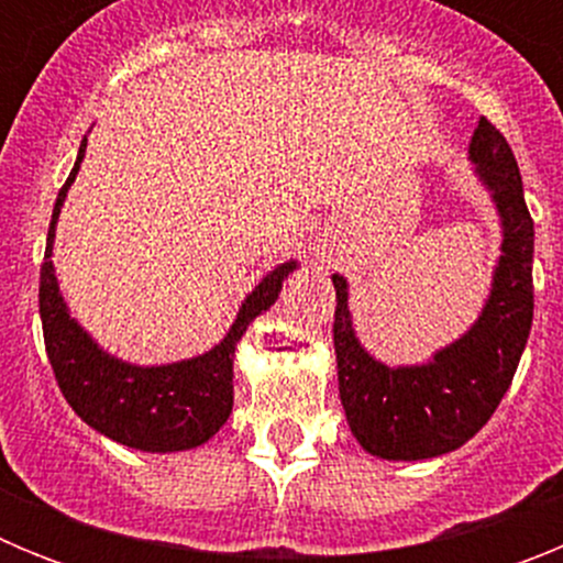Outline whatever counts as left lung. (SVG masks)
Returning a JSON list of instances; mask_svg holds the SVG:
<instances>
[{"mask_svg":"<svg viewBox=\"0 0 563 563\" xmlns=\"http://www.w3.org/2000/svg\"><path fill=\"white\" fill-rule=\"evenodd\" d=\"M467 157L501 222V256L490 296L465 335L415 366H386L352 327L350 285H335L338 391L352 434L380 460H431L465 445L501 402L533 324V220L505 134L482 118Z\"/></svg>","mask_w":563,"mask_h":563,"instance_id":"left-lung-1","label":"left lung"}]
</instances>
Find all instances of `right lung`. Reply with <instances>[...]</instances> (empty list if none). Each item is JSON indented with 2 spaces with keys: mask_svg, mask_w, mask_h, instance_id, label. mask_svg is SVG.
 Instances as JSON below:
<instances>
[{
  "mask_svg": "<svg viewBox=\"0 0 563 563\" xmlns=\"http://www.w3.org/2000/svg\"><path fill=\"white\" fill-rule=\"evenodd\" d=\"M87 137L78 148L76 166L58 191L47 231L42 282H38V312H42L44 346L49 366L56 372L58 389L78 417L109 440L148 454L197 449L211 440L231 417L233 409V357L236 343L256 316L276 305L282 282L298 267L296 258L273 267L242 301L236 321L213 350L197 357L163 366H137L109 355L92 341L87 330L69 316L58 292L53 267L56 222L67 191L81 168Z\"/></svg>",
  "mask_w": 563,
  "mask_h": 563,
  "instance_id": "right-lung-1",
  "label": "right lung"
}]
</instances>
